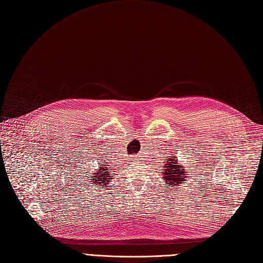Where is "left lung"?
I'll return each mask as SVG.
<instances>
[{
  "instance_id": "left-lung-1",
  "label": "left lung",
  "mask_w": 263,
  "mask_h": 263,
  "mask_svg": "<svg viewBox=\"0 0 263 263\" xmlns=\"http://www.w3.org/2000/svg\"><path fill=\"white\" fill-rule=\"evenodd\" d=\"M163 169H162V179L165 181L168 185L172 187H176L181 185L183 182L186 181L187 174L184 166L178 162V159L176 156H170L169 159L163 162Z\"/></svg>"
}]
</instances>
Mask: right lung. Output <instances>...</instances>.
<instances>
[{"mask_svg":"<svg viewBox=\"0 0 263 263\" xmlns=\"http://www.w3.org/2000/svg\"><path fill=\"white\" fill-rule=\"evenodd\" d=\"M99 168L100 169H95L97 171H95L91 177V181L93 184H95L97 186H99V189H101L100 186L102 187H106V185L108 184L109 182H112L110 180L114 179V173L110 172L109 170V166L106 165L105 163L103 164H99ZM102 182L103 184V186L100 185V183ZM94 186V185H93Z\"/></svg>","mask_w":263,"mask_h":263,"instance_id":"right-lung-1","label":"right lung"}]
</instances>
